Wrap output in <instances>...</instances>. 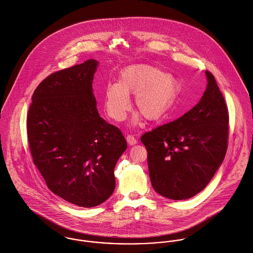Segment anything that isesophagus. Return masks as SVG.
I'll return each instance as SVG.
<instances>
[{"mask_svg": "<svg viewBox=\"0 0 253 253\" xmlns=\"http://www.w3.org/2000/svg\"><path fill=\"white\" fill-rule=\"evenodd\" d=\"M126 140H127V142H128V144L130 146H134V145H136L138 143V140L133 135H128L126 137Z\"/></svg>", "mask_w": 253, "mask_h": 253, "instance_id": "esophagus-1", "label": "esophagus"}]
</instances>
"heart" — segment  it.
I'll return each mask as SVG.
<instances>
[{"mask_svg":"<svg viewBox=\"0 0 253 253\" xmlns=\"http://www.w3.org/2000/svg\"><path fill=\"white\" fill-rule=\"evenodd\" d=\"M178 81L166 71L146 64L122 70L118 82L104 87V109L115 121H122L130 109V95H135V106L147 119L156 121L168 116L177 97ZM136 114L133 123H137Z\"/></svg>","mask_w":253,"mask_h":253,"instance_id":"heart-1","label":"heart"}]
</instances>
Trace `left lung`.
Segmentation results:
<instances>
[{
	"instance_id": "1",
	"label": "left lung",
	"mask_w": 253,
	"mask_h": 253,
	"mask_svg": "<svg viewBox=\"0 0 253 253\" xmlns=\"http://www.w3.org/2000/svg\"><path fill=\"white\" fill-rule=\"evenodd\" d=\"M200 102L173 122L141 137L152 188L170 200H188L207 186L228 148L229 112L212 73Z\"/></svg>"
}]
</instances>
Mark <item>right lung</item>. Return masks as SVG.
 I'll use <instances>...</instances> for the list:
<instances>
[{"mask_svg": "<svg viewBox=\"0 0 253 253\" xmlns=\"http://www.w3.org/2000/svg\"><path fill=\"white\" fill-rule=\"evenodd\" d=\"M98 64L88 59L44 79L26 123L33 162L48 188L87 208L112 195L114 167L127 149L121 131L98 112L92 86Z\"/></svg>", "mask_w": 253, "mask_h": 253, "instance_id": "obj_1", "label": "right lung"}]
</instances>
